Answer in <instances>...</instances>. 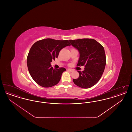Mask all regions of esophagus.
Segmentation results:
<instances>
[{"instance_id": "34e87169", "label": "esophagus", "mask_w": 132, "mask_h": 132, "mask_svg": "<svg viewBox=\"0 0 132 132\" xmlns=\"http://www.w3.org/2000/svg\"><path fill=\"white\" fill-rule=\"evenodd\" d=\"M67 70L69 71V72H73V70L72 69H70V68H68V69H67Z\"/></svg>"}]
</instances>
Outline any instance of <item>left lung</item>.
I'll return each mask as SVG.
<instances>
[{
	"label": "left lung",
	"instance_id": "obj_1",
	"mask_svg": "<svg viewBox=\"0 0 132 132\" xmlns=\"http://www.w3.org/2000/svg\"><path fill=\"white\" fill-rule=\"evenodd\" d=\"M69 41L79 52L77 65H85L84 71H77L79 77L73 79V82L81 88H91L99 81L105 69L106 56L104 49L101 44L92 38Z\"/></svg>",
	"mask_w": 132,
	"mask_h": 132
}]
</instances>
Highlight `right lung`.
<instances>
[{"label": "right lung", "mask_w": 132, "mask_h": 132, "mask_svg": "<svg viewBox=\"0 0 132 132\" xmlns=\"http://www.w3.org/2000/svg\"><path fill=\"white\" fill-rule=\"evenodd\" d=\"M69 40L46 38L35 43L29 52L27 63L32 79L39 86L49 88L60 81L64 68L54 69L50 63L55 60L62 48L70 46Z\"/></svg>", "instance_id": "1"}]
</instances>
